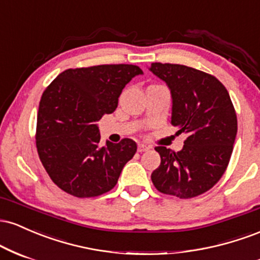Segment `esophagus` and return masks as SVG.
<instances>
[{
  "mask_svg": "<svg viewBox=\"0 0 260 260\" xmlns=\"http://www.w3.org/2000/svg\"><path fill=\"white\" fill-rule=\"evenodd\" d=\"M150 149V147H148V145L145 144H138V151L139 153H143V151H147Z\"/></svg>",
  "mask_w": 260,
  "mask_h": 260,
  "instance_id": "34e87169",
  "label": "esophagus"
}]
</instances>
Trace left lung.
<instances>
[{
    "instance_id": "1",
    "label": "left lung",
    "mask_w": 260,
    "mask_h": 260,
    "mask_svg": "<svg viewBox=\"0 0 260 260\" xmlns=\"http://www.w3.org/2000/svg\"><path fill=\"white\" fill-rule=\"evenodd\" d=\"M171 94V124L186 133L182 150L156 147L161 162L151 174L159 192L193 198L210 189L229 165L237 117L226 88L210 74L183 64L151 63Z\"/></svg>"
}]
</instances>
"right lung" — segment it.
<instances>
[{
	"instance_id": "1",
	"label": "right lung",
	"mask_w": 260,
	"mask_h": 260,
	"mask_svg": "<svg viewBox=\"0 0 260 260\" xmlns=\"http://www.w3.org/2000/svg\"><path fill=\"white\" fill-rule=\"evenodd\" d=\"M138 66L101 64L67 70L46 88L39 104L37 148L53 183L78 198L109 192L137 144L123 139L100 144L98 121L112 113Z\"/></svg>"
}]
</instances>
